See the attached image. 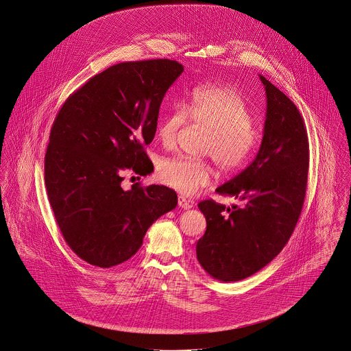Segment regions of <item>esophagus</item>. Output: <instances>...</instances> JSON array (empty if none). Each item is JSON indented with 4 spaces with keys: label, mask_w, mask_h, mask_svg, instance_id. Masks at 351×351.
Wrapping results in <instances>:
<instances>
[{
    "label": "esophagus",
    "mask_w": 351,
    "mask_h": 351,
    "mask_svg": "<svg viewBox=\"0 0 351 351\" xmlns=\"http://www.w3.org/2000/svg\"><path fill=\"white\" fill-rule=\"evenodd\" d=\"M178 204H179V207L180 208H183V210H189V208H192V202H189L186 199V196H179L178 197Z\"/></svg>",
    "instance_id": "1"
}]
</instances>
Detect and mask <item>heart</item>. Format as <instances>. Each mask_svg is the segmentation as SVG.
Listing matches in <instances>:
<instances>
[{
    "label": "heart",
    "mask_w": 351,
    "mask_h": 351,
    "mask_svg": "<svg viewBox=\"0 0 351 351\" xmlns=\"http://www.w3.org/2000/svg\"><path fill=\"white\" fill-rule=\"evenodd\" d=\"M189 119L211 131L204 154L211 156L226 173L244 168L261 145L262 131L252 123L254 112L231 85L199 86L191 95L189 108L175 106L171 109L158 127V136L164 147H172L176 143ZM158 178L171 189L191 195L210 184L213 169L207 162L178 156L159 162Z\"/></svg>",
    "instance_id": "obj_1"
}]
</instances>
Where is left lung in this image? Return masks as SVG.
Listing matches in <instances>:
<instances>
[{
	"label": "left lung",
	"instance_id": "left-lung-1",
	"mask_svg": "<svg viewBox=\"0 0 351 351\" xmlns=\"http://www.w3.org/2000/svg\"><path fill=\"white\" fill-rule=\"evenodd\" d=\"M267 110L252 162L216 192L243 202L232 208L214 200L197 204L207 230L196 244L200 266L221 282L262 270L289 242L300 215L308 172V138L295 104L265 76Z\"/></svg>",
	"mask_w": 351,
	"mask_h": 351
}]
</instances>
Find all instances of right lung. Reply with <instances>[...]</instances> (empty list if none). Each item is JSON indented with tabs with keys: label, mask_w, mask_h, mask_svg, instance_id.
Wrapping results in <instances>:
<instances>
[{
	"label": "right lung",
	"mask_w": 351,
	"mask_h": 351,
	"mask_svg": "<svg viewBox=\"0 0 351 351\" xmlns=\"http://www.w3.org/2000/svg\"><path fill=\"white\" fill-rule=\"evenodd\" d=\"M182 64L159 58L120 62L93 76L60 109L45 154V186L61 234L89 265L109 269L131 256L147 230L173 210L165 186L121 187L123 172L149 175L144 147L156 134L168 88Z\"/></svg>",
	"instance_id": "1"
}]
</instances>
